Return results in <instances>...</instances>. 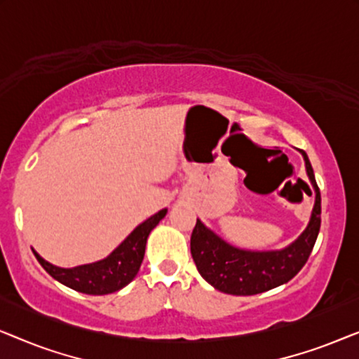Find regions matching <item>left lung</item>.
I'll return each instance as SVG.
<instances>
[{"mask_svg": "<svg viewBox=\"0 0 359 359\" xmlns=\"http://www.w3.org/2000/svg\"><path fill=\"white\" fill-rule=\"evenodd\" d=\"M301 154L316 191V204L306 230L289 247L271 252L240 250L215 235L199 219L196 220L191 235V255L201 276L217 291L233 296H253L287 283L306 264L320 230V189L309 156L304 150Z\"/></svg>", "mask_w": 359, "mask_h": 359, "instance_id": "left-lung-1", "label": "left lung"}]
</instances>
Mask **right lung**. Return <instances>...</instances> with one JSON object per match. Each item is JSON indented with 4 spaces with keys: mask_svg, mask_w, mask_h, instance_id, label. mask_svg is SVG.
<instances>
[{
    "mask_svg": "<svg viewBox=\"0 0 359 359\" xmlns=\"http://www.w3.org/2000/svg\"><path fill=\"white\" fill-rule=\"evenodd\" d=\"M165 215L166 209H161L160 212L151 215L150 219L132 230L129 237L109 257L96 263L81 264L75 268H58L46 262L37 252L34 250L32 252L42 268L58 283L65 284L67 287L75 289L78 292L104 296V294L119 291L137 276L145 255L147 238Z\"/></svg>",
    "mask_w": 359,
    "mask_h": 359,
    "instance_id": "1",
    "label": "right lung"
}]
</instances>
